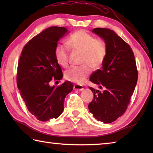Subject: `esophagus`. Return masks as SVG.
Instances as JSON below:
<instances>
[{
	"instance_id": "esophagus-1",
	"label": "esophagus",
	"mask_w": 153,
	"mask_h": 153,
	"mask_svg": "<svg viewBox=\"0 0 153 153\" xmlns=\"http://www.w3.org/2000/svg\"><path fill=\"white\" fill-rule=\"evenodd\" d=\"M74 89L76 90H84V87L82 85L79 84H75L74 86Z\"/></svg>"
}]
</instances>
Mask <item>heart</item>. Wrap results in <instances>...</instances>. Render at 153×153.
<instances>
[{"label": "heart", "instance_id": "b5f03b06", "mask_svg": "<svg viewBox=\"0 0 153 153\" xmlns=\"http://www.w3.org/2000/svg\"><path fill=\"white\" fill-rule=\"evenodd\" d=\"M67 44L74 51L82 52V65L72 66L65 72V78L71 82H84L91 73V67L98 69L104 63L107 54V46L104 40L96 38L84 30H78L69 36ZM55 57L61 66L69 63V50L65 46L57 45Z\"/></svg>", "mask_w": 153, "mask_h": 153}]
</instances>
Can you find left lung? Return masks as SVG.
<instances>
[{
	"label": "left lung",
	"mask_w": 153,
	"mask_h": 153,
	"mask_svg": "<svg viewBox=\"0 0 153 153\" xmlns=\"http://www.w3.org/2000/svg\"><path fill=\"white\" fill-rule=\"evenodd\" d=\"M92 32L104 39L107 54L101 69L90 77L102 91L89 87L94 98L88 108L98 121L109 123L128 108L138 80V70L132 49L114 31L97 27Z\"/></svg>",
	"instance_id": "obj_1"
}]
</instances>
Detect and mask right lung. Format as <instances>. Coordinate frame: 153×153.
Here are the masks:
<instances>
[{
  "mask_svg": "<svg viewBox=\"0 0 153 153\" xmlns=\"http://www.w3.org/2000/svg\"><path fill=\"white\" fill-rule=\"evenodd\" d=\"M66 32L65 27L43 30L24 46L18 62V89L28 111L41 121L57 118L63 111L65 98L73 90V84L68 81L50 86L52 80L59 81L63 77L55 48Z\"/></svg>",
  "mask_w": 153,
  "mask_h": 153,
  "instance_id": "add662e5",
  "label": "right lung"
}]
</instances>
